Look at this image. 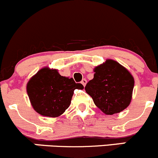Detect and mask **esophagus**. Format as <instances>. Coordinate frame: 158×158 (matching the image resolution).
<instances>
[{"label": "esophagus", "instance_id": "obj_1", "mask_svg": "<svg viewBox=\"0 0 158 158\" xmlns=\"http://www.w3.org/2000/svg\"><path fill=\"white\" fill-rule=\"evenodd\" d=\"M86 82H87V81H86V79H83L82 81H81V83L83 85V86H85V84H86Z\"/></svg>", "mask_w": 158, "mask_h": 158}]
</instances>
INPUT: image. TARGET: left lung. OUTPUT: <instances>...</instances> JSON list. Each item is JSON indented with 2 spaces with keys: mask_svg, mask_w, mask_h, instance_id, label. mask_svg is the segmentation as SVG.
Listing matches in <instances>:
<instances>
[{
  "mask_svg": "<svg viewBox=\"0 0 158 158\" xmlns=\"http://www.w3.org/2000/svg\"><path fill=\"white\" fill-rule=\"evenodd\" d=\"M94 77L85 86L96 106L107 115L120 113L129 106L134 79L131 73L116 61L108 59L96 67Z\"/></svg>",
  "mask_w": 158,
  "mask_h": 158,
  "instance_id": "1",
  "label": "left lung"
}]
</instances>
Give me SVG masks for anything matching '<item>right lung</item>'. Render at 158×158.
I'll use <instances>...</instances> for the list:
<instances>
[{
	"label": "right lung",
	"instance_id": "1",
	"mask_svg": "<svg viewBox=\"0 0 158 158\" xmlns=\"http://www.w3.org/2000/svg\"><path fill=\"white\" fill-rule=\"evenodd\" d=\"M76 89H82L83 85L48 68L39 70L27 84V93L34 110L49 117L60 116L68 109Z\"/></svg>",
	"mask_w": 158,
	"mask_h": 158
}]
</instances>
